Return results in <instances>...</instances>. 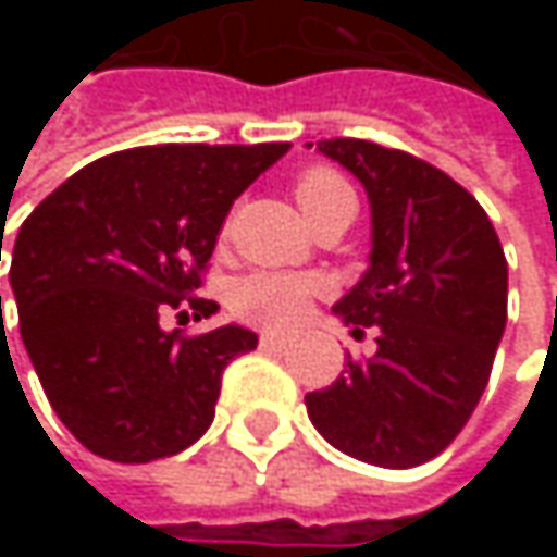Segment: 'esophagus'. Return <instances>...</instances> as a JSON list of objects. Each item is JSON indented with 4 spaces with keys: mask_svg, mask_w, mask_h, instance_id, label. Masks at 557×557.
Wrapping results in <instances>:
<instances>
[{
    "mask_svg": "<svg viewBox=\"0 0 557 557\" xmlns=\"http://www.w3.org/2000/svg\"><path fill=\"white\" fill-rule=\"evenodd\" d=\"M286 335H280V332H261V345L264 348H286Z\"/></svg>",
    "mask_w": 557,
    "mask_h": 557,
    "instance_id": "esophagus-1",
    "label": "esophagus"
}]
</instances>
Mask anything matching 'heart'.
Returning a JSON list of instances; mask_svg holds the SVG:
<instances>
[{"instance_id": "heart-1", "label": "heart", "mask_w": 557, "mask_h": 557, "mask_svg": "<svg viewBox=\"0 0 557 557\" xmlns=\"http://www.w3.org/2000/svg\"><path fill=\"white\" fill-rule=\"evenodd\" d=\"M293 196L309 222L338 206H355V189L332 168H309L293 180ZM315 283L299 274L255 271L232 286V309L258 325H289L302 315Z\"/></svg>"}]
</instances>
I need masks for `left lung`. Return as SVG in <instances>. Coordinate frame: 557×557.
<instances>
[{
	"mask_svg": "<svg viewBox=\"0 0 557 557\" xmlns=\"http://www.w3.org/2000/svg\"><path fill=\"white\" fill-rule=\"evenodd\" d=\"M371 199V268L335 302L377 355L306 393L319 435L338 451L416 468L442 455L491 381L506 329V258L481 202L448 173L361 138L315 145Z\"/></svg>",
	"mask_w": 557,
	"mask_h": 557,
	"instance_id": "obj_1",
	"label": "left lung"
}]
</instances>
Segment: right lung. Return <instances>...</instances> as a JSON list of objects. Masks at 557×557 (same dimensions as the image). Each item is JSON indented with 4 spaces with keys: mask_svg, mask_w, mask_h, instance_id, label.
Here are the masks:
<instances>
[{
    "mask_svg": "<svg viewBox=\"0 0 557 557\" xmlns=\"http://www.w3.org/2000/svg\"><path fill=\"white\" fill-rule=\"evenodd\" d=\"M286 151V141L119 151L76 170L25 219L9 271L22 342L60 422L92 455L148 465L212 425L222 371L258 335L242 325L183 335L161 319L219 309L196 289L222 222Z\"/></svg>",
    "mask_w": 557,
    "mask_h": 557,
    "instance_id": "right-lung-1",
    "label": "right lung"
}]
</instances>
